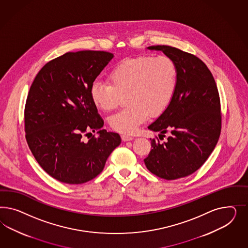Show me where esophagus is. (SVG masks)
I'll return each mask as SVG.
<instances>
[{
  "label": "esophagus",
  "instance_id": "esophagus-1",
  "mask_svg": "<svg viewBox=\"0 0 248 248\" xmlns=\"http://www.w3.org/2000/svg\"><path fill=\"white\" fill-rule=\"evenodd\" d=\"M122 139H123V141L127 142V141H132V140H134V137H133V136H130V135H122Z\"/></svg>",
  "mask_w": 248,
  "mask_h": 248
}]
</instances>
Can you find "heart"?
Instances as JSON below:
<instances>
[{"label":"heart","mask_w":248,"mask_h":248,"mask_svg":"<svg viewBox=\"0 0 248 248\" xmlns=\"http://www.w3.org/2000/svg\"><path fill=\"white\" fill-rule=\"evenodd\" d=\"M108 83L91 86V100L101 111L110 112L126 95V108L109 119L114 131L135 134L151 116L165 112L177 83V69L167 56L140 55L118 62L108 75Z\"/></svg>","instance_id":"1"}]
</instances>
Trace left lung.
I'll return each mask as SVG.
<instances>
[{"instance_id":"1","label":"left lung","mask_w":248,"mask_h":248,"mask_svg":"<svg viewBox=\"0 0 248 248\" xmlns=\"http://www.w3.org/2000/svg\"><path fill=\"white\" fill-rule=\"evenodd\" d=\"M147 49L173 60L177 83L171 103L148 126L159 136L170 135L163 143L150 139L152 150L143 161L151 173L174 180L195 173L215 149L221 132L219 93L209 69L195 55L167 45Z\"/></svg>"}]
</instances>
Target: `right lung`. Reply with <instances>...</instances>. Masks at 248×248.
Segmentation results:
<instances>
[{
    "label": "right lung",
    "mask_w": 248,
    "mask_h": 248,
    "mask_svg": "<svg viewBox=\"0 0 248 248\" xmlns=\"http://www.w3.org/2000/svg\"><path fill=\"white\" fill-rule=\"evenodd\" d=\"M113 54L66 53L47 62L31 86L24 111L26 140L38 164L62 183L80 185L96 177L121 143L107 132L91 100L92 84ZM98 131L88 142L83 135Z\"/></svg>",
    "instance_id": "obj_1"
}]
</instances>
